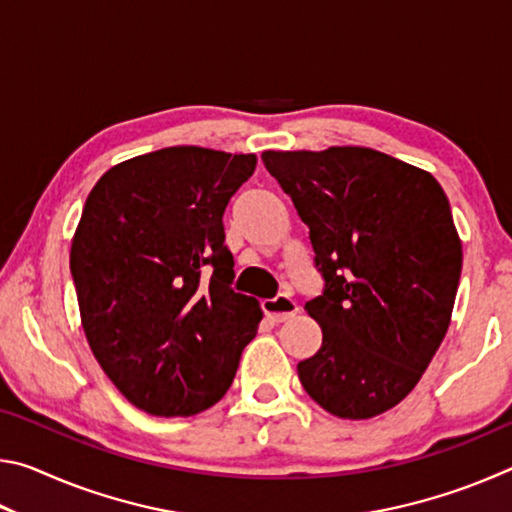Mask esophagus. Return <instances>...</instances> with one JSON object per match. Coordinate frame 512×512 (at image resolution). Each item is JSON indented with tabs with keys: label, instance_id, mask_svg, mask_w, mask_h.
<instances>
[{
	"label": "esophagus",
	"instance_id": "esophagus-1",
	"mask_svg": "<svg viewBox=\"0 0 512 512\" xmlns=\"http://www.w3.org/2000/svg\"><path fill=\"white\" fill-rule=\"evenodd\" d=\"M262 309H264L266 318H271L273 323H284V320L293 318L300 311L298 302L291 296H287V293H282V296L271 298V300H264Z\"/></svg>",
	"mask_w": 512,
	"mask_h": 512
}]
</instances>
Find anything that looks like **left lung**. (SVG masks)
<instances>
[{"instance_id":"1","label":"left lung","mask_w":512,"mask_h":512,"mask_svg":"<svg viewBox=\"0 0 512 512\" xmlns=\"http://www.w3.org/2000/svg\"><path fill=\"white\" fill-rule=\"evenodd\" d=\"M262 160L325 280L305 305L323 345L298 377L336 418H375L413 391L447 334L463 266L452 207L429 171L363 146Z\"/></svg>"}]
</instances>
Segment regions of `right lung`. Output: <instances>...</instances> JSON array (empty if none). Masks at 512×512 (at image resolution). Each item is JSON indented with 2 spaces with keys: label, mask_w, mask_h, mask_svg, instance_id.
<instances>
[{
  "label": "right lung",
  "mask_w": 512,
  "mask_h": 512,
  "mask_svg": "<svg viewBox=\"0 0 512 512\" xmlns=\"http://www.w3.org/2000/svg\"><path fill=\"white\" fill-rule=\"evenodd\" d=\"M253 153L169 146L108 169L72 239L81 323L99 366L151 415H196L228 391L262 320L230 287L223 212Z\"/></svg>",
  "instance_id": "obj_1"
}]
</instances>
